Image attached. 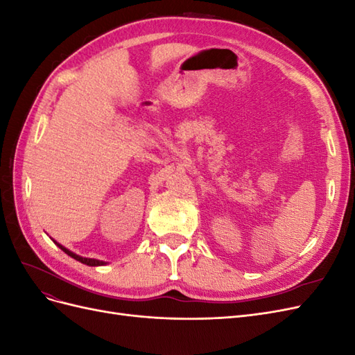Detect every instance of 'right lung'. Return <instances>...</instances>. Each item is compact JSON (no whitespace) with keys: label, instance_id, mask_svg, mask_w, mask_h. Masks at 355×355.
Wrapping results in <instances>:
<instances>
[{"label":"right lung","instance_id":"1","mask_svg":"<svg viewBox=\"0 0 355 355\" xmlns=\"http://www.w3.org/2000/svg\"><path fill=\"white\" fill-rule=\"evenodd\" d=\"M53 241H55V240H53ZM55 244L59 247L60 250L65 252L68 256L73 257L75 261H78V262H81V263H84V265H89V266H102V265H106V262H103V261H99V259H92V257H83V256H80V254H77V253H73V252L68 250L67 247H63L62 244H59L58 241H55Z\"/></svg>","mask_w":355,"mask_h":355}]
</instances>
